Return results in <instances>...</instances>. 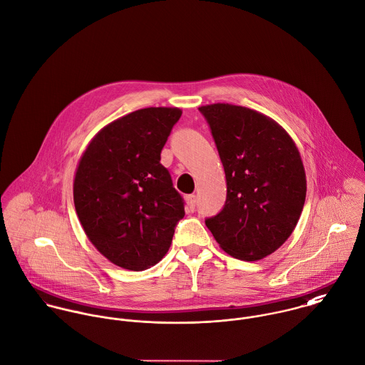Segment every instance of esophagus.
I'll return each instance as SVG.
<instances>
[{"instance_id":"esophagus-1","label":"esophagus","mask_w":365,"mask_h":365,"mask_svg":"<svg viewBox=\"0 0 365 365\" xmlns=\"http://www.w3.org/2000/svg\"><path fill=\"white\" fill-rule=\"evenodd\" d=\"M186 205H187V210L193 213L196 210V205H197L196 196L195 195H187L186 196Z\"/></svg>"}]
</instances>
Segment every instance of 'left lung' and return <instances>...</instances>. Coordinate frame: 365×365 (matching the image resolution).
<instances>
[{
  "label": "left lung",
  "mask_w": 365,
  "mask_h": 365,
  "mask_svg": "<svg viewBox=\"0 0 365 365\" xmlns=\"http://www.w3.org/2000/svg\"><path fill=\"white\" fill-rule=\"evenodd\" d=\"M199 111L210 127L227 180L225 203L206 225L227 254L261 259L289 238L303 210L300 153L288 133L261 113L220 103Z\"/></svg>",
  "instance_id": "1"
}]
</instances>
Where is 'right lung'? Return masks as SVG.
Returning a JSON list of instances; mask_svg holds the SVG:
<instances>
[{
  "instance_id": "add662e5",
  "label": "right lung",
  "mask_w": 365,
  "mask_h": 365,
  "mask_svg": "<svg viewBox=\"0 0 365 365\" xmlns=\"http://www.w3.org/2000/svg\"><path fill=\"white\" fill-rule=\"evenodd\" d=\"M179 108L149 107L104 127L76 172V213L93 245L113 264L144 271L168 252L185 216L160 152Z\"/></svg>"
}]
</instances>
